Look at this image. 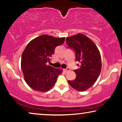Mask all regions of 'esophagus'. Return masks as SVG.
Segmentation results:
<instances>
[{
  "label": "esophagus",
  "instance_id": "obj_1",
  "mask_svg": "<svg viewBox=\"0 0 122 122\" xmlns=\"http://www.w3.org/2000/svg\"><path fill=\"white\" fill-rule=\"evenodd\" d=\"M63 70H64V72H67V71H70V69H69V67H67L66 69H64Z\"/></svg>",
  "mask_w": 122,
  "mask_h": 122
}]
</instances>
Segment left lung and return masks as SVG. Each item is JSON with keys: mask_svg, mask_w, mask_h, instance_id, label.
I'll list each match as a JSON object with an SVG mask.
<instances>
[{"mask_svg": "<svg viewBox=\"0 0 122 122\" xmlns=\"http://www.w3.org/2000/svg\"><path fill=\"white\" fill-rule=\"evenodd\" d=\"M66 42L75 52L76 61L80 63V65L77 64L79 69L74 70L76 79L68 82L76 91H86L96 82L101 72L100 51L94 43L82 34L67 37Z\"/></svg>", "mask_w": 122, "mask_h": 122, "instance_id": "8db88e82", "label": "left lung"}]
</instances>
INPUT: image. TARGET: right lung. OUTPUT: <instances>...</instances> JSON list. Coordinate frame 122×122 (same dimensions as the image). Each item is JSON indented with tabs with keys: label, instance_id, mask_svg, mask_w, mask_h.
Wrapping results in <instances>:
<instances>
[{
	"label": "right lung",
	"instance_id": "add662e5",
	"mask_svg": "<svg viewBox=\"0 0 122 122\" xmlns=\"http://www.w3.org/2000/svg\"><path fill=\"white\" fill-rule=\"evenodd\" d=\"M65 37L43 35L31 41L23 51L21 66L28 85L36 91L47 92L54 86L62 70L47 65L56 47L63 44Z\"/></svg>",
	"mask_w": 122,
	"mask_h": 122
}]
</instances>
